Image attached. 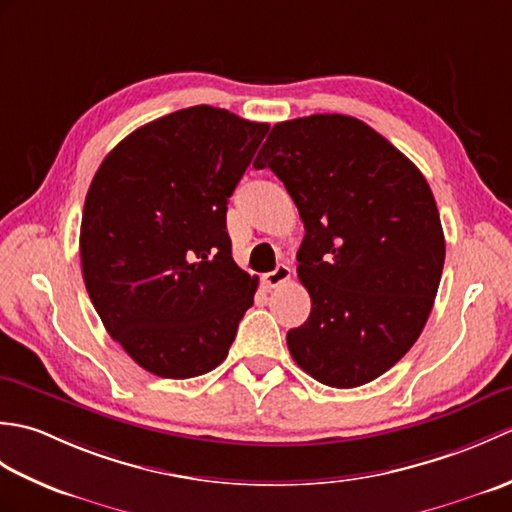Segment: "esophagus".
Segmentation results:
<instances>
[{
  "label": "esophagus",
  "mask_w": 512,
  "mask_h": 512,
  "mask_svg": "<svg viewBox=\"0 0 512 512\" xmlns=\"http://www.w3.org/2000/svg\"><path fill=\"white\" fill-rule=\"evenodd\" d=\"M290 275H292V270L286 266V264H279L273 273H266L264 275V284L268 286V288H277V286H281V284H286V281L290 279Z\"/></svg>",
  "instance_id": "34e87169"
}]
</instances>
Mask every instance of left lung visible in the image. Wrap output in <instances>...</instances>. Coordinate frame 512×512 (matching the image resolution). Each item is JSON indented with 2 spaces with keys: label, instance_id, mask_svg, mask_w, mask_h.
I'll return each instance as SVG.
<instances>
[{
  "label": "left lung",
  "instance_id": "1",
  "mask_svg": "<svg viewBox=\"0 0 512 512\" xmlns=\"http://www.w3.org/2000/svg\"><path fill=\"white\" fill-rule=\"evenodd\" d=\"M253 167L284 182L306 228L297 275L312 310L286 336L295 363L339 389L385 374L418 341L444 266L440 213L420 169L343 114L277 123Z\"/></svg>",
  "mask_w": 512,
  "mask_h": 512
}]
</instances>
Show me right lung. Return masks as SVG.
<instances>
[{"instance_id":"obj_1","label":"right lung","mask_w":512,"mask_h":512,"mask_svg":"<svg viewBox=\"0 0 512 512\" xmlns=\"http://www.w3.org/2000/svg\"><path fill=\"white\" fill-rule=\"evenodd\" d=\"M266 132L195 105L138 127L96 171L79 237L85 288L151 374L211 372L253 306L257 277L233 262L226 204Z\"/></svg>"}]
</instances>
